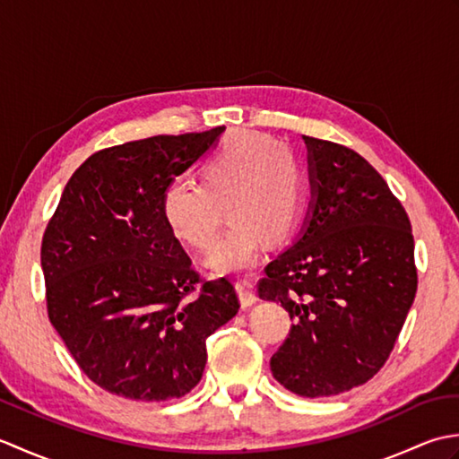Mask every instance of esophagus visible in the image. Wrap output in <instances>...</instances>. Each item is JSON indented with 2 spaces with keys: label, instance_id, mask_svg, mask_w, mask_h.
I'll use <instances>...</instances> for the list:
<instances>
[{
  "label": "esophagus",
  "instance_id": "esophagus-1",
  "mask_svg": "<svg viewBox=\"0 0 459 459\" xmlns=\"http://www.w3.org/2000/svg\"><path fill=\"white\" fill-rule=\"evenodd\" d=\"M237 290L240 294V301H242V307H250L256 304V291H255V286L250 284L248 280H238L237 281Z\"/></svg>",
  "mask_w": 459,
  "mask_h": 459
}]
</instances>
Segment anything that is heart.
<instances>
[{"mask_svg":"<svg viewBox=\"0 0 459 459\" xmlns=\"http://www.w3.org/2000/svg\"><path fill=\"white\" fill-rule=\"evenodd\" d=\"M306 204V179L296 155L256 132H235L203 165L201 185L173 179L161 195L169 230L207 250L219 238L221 209L230 229L211 252L214 272H245L256 264L264 240L281 242L296 230Z\"/></svg>","mask_w":459,"mask_h":459,"instance_id":"obj_1","label":"heart"}]
</instances>
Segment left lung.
<instances>
[{"label":"left lung","instance_id":"left-lung-1","mask_svg":"<svg viewBox=\"0 0 459 459\" xmlns=\"http://www.w3.org/2000/svg\"><path fill=\"white\" fill-rule=\"evenodd\" d=\"M311 203L296 238L264 268L258 296L294 324L270 359L290 393L333 396L373 378L401 333L418 276L404 207L365 158L309 138Z\"/></svg>","mask_w":459,"mask_h":459}]
</instances>
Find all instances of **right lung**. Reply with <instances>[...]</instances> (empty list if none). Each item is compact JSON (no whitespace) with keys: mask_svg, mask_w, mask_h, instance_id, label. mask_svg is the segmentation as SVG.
<instances>
[{"mask_svg":"<svg viewBox=\"0 0 459 459\" xmlns=\"http://www.w3.org/2000/svg\"><path fill=\"white\" fill-rule=\"evenodd\" d=\"M224 126L92 153L73 173L41 245L47 311L82 373L130 401L187 394L207 337L237 316L227 278L203 281L161 214L165 185Z\"/></svg>","mask_w":459,"mask_h":459,"instance_id":"add662e5","label":"right lung"}]
</instances>
